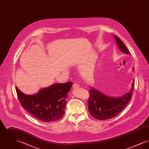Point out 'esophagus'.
<instances>
[{"mask_svg":"<svg viewBox=\"0 0 149 149\" xmlns=\"http://www.w3.org/2000/svg\"><path fill=\"white\" fill-rule=\"evenodd\" d=\"M72 87L74 88H79V85L78 84V83H74L73 85H72Z\"/></svg>","mask_w":149,"mask_h":149,"instance_id":"obj_1","label":"esophagus"}]
</instances>
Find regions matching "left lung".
Wrapping results in <instances>:
<instances>
[{"label": "left lung", "instance_id": "obj_1", "mask_svg": "<svg viewBox=\"0 0 149 149\" xmlns=\"http://www.w3.org/2000/svg\"><path fill=\"white\" fill-rule=\"evenodd\" d=\"M113 37L120 51L126 54H130L124 43L117 36L113 35ZM134 83V80L129 92L120 97L106 95L98 90L91 87V89L89 91L91 96L88 100L89 113L93 117L99 120H106L116 117L124 109L131 100Z\"/></svg>", "mask_w": 149, "mask_h": 149}]
</instances>
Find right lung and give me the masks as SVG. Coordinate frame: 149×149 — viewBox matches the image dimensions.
<instances>
[{"instance_id":"1","label":"right lung","mask_w":149,"mask_h":149,"mask_svg":"<svg viewBox=\"0 0 149 149\" xmlns=\"http://www.w3.org/2000/svg\"><path fill=\"white\" fill-rule=\"evenodd\" d=\"M72 82L54 84L41 89L35 94L27 95L15 89L22 106L36 118L45 122H52L61 118L66 105V98Z\"/></svg>"}]
</instances>
